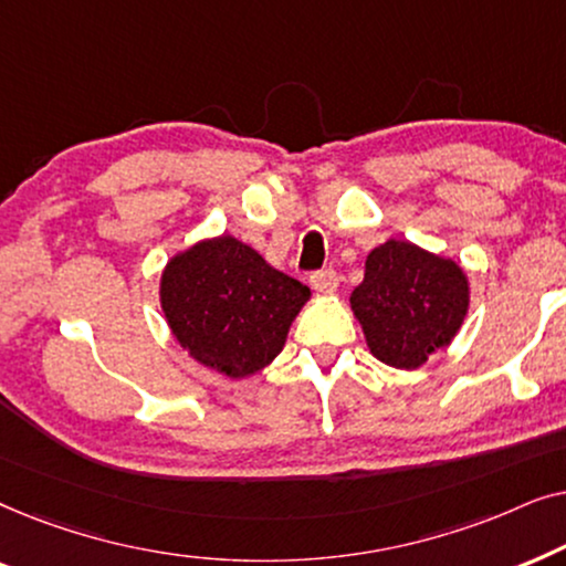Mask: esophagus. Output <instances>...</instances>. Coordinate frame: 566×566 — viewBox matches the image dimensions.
Here are the masks:
<instances>
[{
  "mask_svg": "<svg viewBox=\"0 0 566 566\" xmlns=\"http://www.w3.org/2000/svg\"><path fill=\"white\" fill-rule=\"evenodd\" d=\"M308 283H312V289L319 291V293H335L339 277H337L335 270L327 268V270H316V273L308 277Z\"/></svg>",
  "mask_w": 566,
  "mask_h": 566,
  "instance_id": "34e87169",
  "label": "esophagus"
}]
</instances>
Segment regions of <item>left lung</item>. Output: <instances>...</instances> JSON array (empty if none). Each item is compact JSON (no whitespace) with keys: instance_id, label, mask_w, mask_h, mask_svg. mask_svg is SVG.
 I'll return each mask as SVG.
<instances>
[{"instance_id":"1","label":"left lung","mask_w":566,"mask_h":566,"mask_svg":"<svg viewBox=\"0 0 566 566\" xmlns=\"http://www.w3.org/2000/svg\"><path fill=\"white\" fill-rule=\"evenodd\" d=\"M350 306L374 358L415 370L451 345L461 329L469 312V277L453 260L389 239L370 250Z\"/></svg>"}]
</instances>
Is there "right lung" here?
Segmentation results:
<instances>
[{"mask_svg": "<svg viewBox=\"0 0 566 566\" xmlns=\"http://www.w3.org/2000/svg\"><path fill=\"white\" fill-rule=\"evenodd\" d=\"M308 296L304 283L229 234L177 252L159 283L177 343L229 378L254 376L275 360Z\"/></svg>", "mask_w": 566, "mask_h": 566, "instance_id": "right-lung-1", "label": "right lung"}]
</instances>
